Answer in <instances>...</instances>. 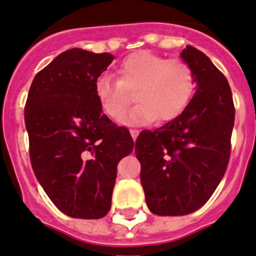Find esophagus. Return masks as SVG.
Masks as SVG:
<instances>
[{
	"instance_id": "esophagus-1",
	"label": "esophagus",
	"mask_w": 256,
	"mask_h": 256,
	"mask_svg": "<svg viewBox=\"0 0 256 256\" xmlns=\"http://www.w3.org/2000/svg\"><path fill=\"white\" fill-rule=\"evenodd\" d=\"M130 134H131V136H132V139L136 140L138 135H139V130H136V128H130Z\"/></svg>"
}]
</instances>
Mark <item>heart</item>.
Masks as SVG:
<instances>
[{"mask_svg": "<svg viewBox=\"0 0 256 256\" xmlns=\"http://www.w3.org/2000/svg\"><path fill=\"white\" fill-rule=\"evenodd\" d=\"M118 79L102 75L94 93L110 118H120L136 93L140 102L121 121L146 124L170 122L185 111L195 92V74L188 61L167 58L149 50L126 57L118 66Z\"/></svg>", "mask_w": 256, "mask_h": 256, "instance_id": "b5f03b06", "label": "heart"}]
</instances>
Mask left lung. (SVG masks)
I'll return each instance as SVG.
<instances>
[{
    "label": "left lung",
    "instance_id": "8db88e82",
    "mask_svg": "<svg viewBox=\"0 0 256 256\" xmlns=\"http://www.w3.org/2000/svg\"><path fill=\"white\" fill-rule=\"evenodd\" d=\"M195 74L196 92L185 111L135 142L146 206L156 216H185L202 208L224 176L234 124L226 76L202 50L181 52Z\"/></svg>",
    "mask_w": 256,
    "mask_h": 256
}]
</instances>
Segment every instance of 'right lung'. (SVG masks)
Returning a JSON list of instances; mask_svg holds the SVG:
<instances>
[{"label": "right lung", "mask_w": 256, "mask_h": 256, "mask_svg": "<svg viewBox=\"0 0 256 256\" xmlns=\"http://www.w3.org/2000/svg\"><path fill=\"white\" fill-rule=\"evenodd\" d=\"M111 54L65 50L34 78L25 103L33 171L66 216L100 220L111 209L117 164L134 149L125 126L102 114L94 85Z\"/></svg>", "instance_id": "right-lung-1"}]
</instances>
